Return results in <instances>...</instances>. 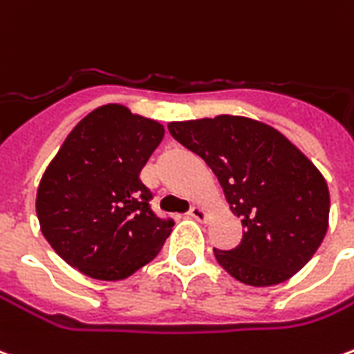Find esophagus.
Masks as SVG:
<instances>
[{"instance_id":"esophagus-1","label":"esophagus","mask_w":354,"mask_h":354,"mask_svg":"<svg viewBox=\"0 0 354 354\" xmlns=\"http://www.w3.org/2000/svg\"><path fill=\"white\" fill-rule=\"evenodd\" d=\"M187 214H189V216H192V218H195V220H205V218H207V211H205L203 207H199V205H194V207L189 209V212H187Z\"/></svg>"}]
</instances>
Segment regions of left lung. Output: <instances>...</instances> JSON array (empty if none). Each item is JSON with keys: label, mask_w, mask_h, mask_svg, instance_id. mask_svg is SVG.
Wrapping results in <instances>:
<instances>
[{"label": "left lung", "mask_w": 354, "mask_h": 354, "mask_svg": "<svg viewBox=\"0 0 354 354\" xmlns=\"http://www.w3.org/2000/svg\"><path fill=\"white\" fill-rule=\"evenodd\" d=\"M170 136L199 155L241 218V243L214 249L218 264L247 286H276L305 266L328 230L330 192L288 138L245 117L170 122Z\"/></svg>", "instance_id": "8db88e82"}]
</instances>
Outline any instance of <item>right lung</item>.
<instances>
[{
  "label": "right lung",
  "instance_id": "add662e5",
  "mask_svg": "<svg viewBox=\"0 0 354 354\" xmlns=\"http://www.w3.org/2000/svg\"><path fill=\"white\" fill-rule=\"evenodd\" d=\"M165 136L122 105L84 117L49 162L36 195L41 234L73 268L95 280H124L170 236L140 172Z\"/></svg>",
  "mask_w": 354,
  "mask_h": 354
}]
</instances>
